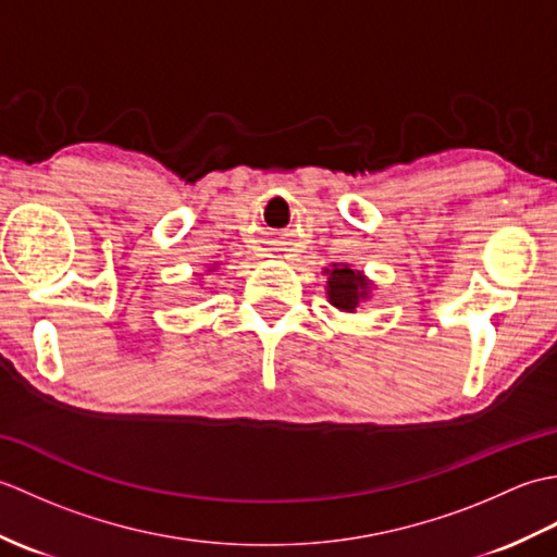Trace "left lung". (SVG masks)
Masks as SVG:
<instances>
[{
	"label": "left lung",
	"mask_w": 557,
	"mask_h": 557,
	"mask_svg": "<svg viewBox=\"0 0 557 557\" xmlns=\"http://www.w3.org/2000/svg\"><path fill=\"white\" fill-rule=\"evenodd\" d=\"M327 275V301L342 313H357L361 304L373 297V282L349 263H333L323 270Z\"/></svg>",
	"instance_id": "8db88e82"
}]
</instances>
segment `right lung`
I'll list each match as a JSON object with an SVG mask.
<instances>
[{"label":"right lung","instance_id":"obj_1","mask_svg":"<svg viewBox=\"0 0 557 557\" xmlns=\"http://www.w3.org/2000/svg\"><path fill=\"white\" fill-rule=\"evenodd\" d=\"M215 270H218L215 265H208V272H215ZM198 277H200V275H198Z\"/></svg>","mask_w":557,"mask_h":557}]
</instances>
